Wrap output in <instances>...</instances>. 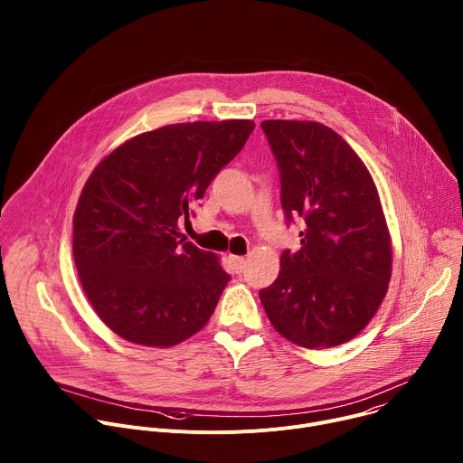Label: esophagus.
Returning a JSON list of instances; mask_svg holds the SVG:
<instances>
[{"label": "esophagus", "instance_id": "34e87169", "mask_svg": "<svg viewBox=\"0 0 463 463\" xmlns=\"http://www.w3.org/2000/svg\"><path fill=\"white\" fill-rule=\"evenodd\" d=\"M231 266L236 273H243L247 268V260L243 256H231Z\"/></svg>", "mask_w": 463, "mask_h": 463}]
</instances>
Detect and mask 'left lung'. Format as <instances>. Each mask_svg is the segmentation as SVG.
Here are the masks:
<instances>
[{"mask_svg":"<svg viewBox=\"0 0 463 463\" xmlns=\"http://www.w3.org/2000/svg\"><path fill=\"white\" fill-rule=\"evenodd\" d=\"M280 172L288 225L304 222L300 249L280 256L277 280L260 300L277 332L304 348L354 339L381 306L392 245L370 172L332 128L263 120Z\"/></svg>","mask_w":463,"mask_h":463,"instance_id":"1","label":"left lung"}]
</instances>
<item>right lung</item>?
I'll use <instances>...</instances> for the list:
<instances>
[{
  "mask_svg": "<svg viewBox=\"0 0 463 463\" xmlns=\"http://www.w3.org/2000/svg\"><path fill=\"white\" fill-rule=\"evenodd\" d=\"M252 129V120L170 124L126 141L90 175L73 218L75 266L122 339L168 348L209 322L231 277L177 223Z\"/></svg>",
  "mask_w": 463,
  "mask_h": 463,
  "instance_id": "1",
  "label": "right lung"
}]
</instances>
